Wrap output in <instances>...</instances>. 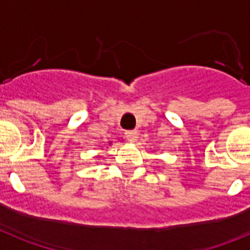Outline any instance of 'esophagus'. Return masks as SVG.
I'll return each instance as SVG.
<instances>
[{
    "label": "esophagus",
    "mask_w": 250,
    "mask_h": 250,
    "mask_svg": "<svg viewBox=\"0 0 250 250\" xmlns=\"http://www.w3.org/2000/svg\"><path fill=\"white\" fill-rule=\"evenodd\" d=\"M125 135H126V139L129 142H137L139 133L137 130H127V131H125Z\"/></svg>",
    "instance_id": "esophagus-1"
}]
</instances>
